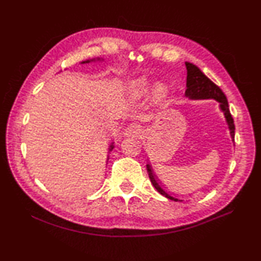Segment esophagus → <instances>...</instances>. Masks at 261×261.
I'll return each instance as SVG.
<instances>
[{
	"label": "esophagus",
	"instance_id": "esophagus-1",
	"mask_svg": "<svg viewBox=\"0 0 261 261\" xmlns=\"http://www.w3.org/2000/svg\"><path fill=\"white\" fill-rule=\"evenodd\" d=\"M141 133V128L138 124H130L124 130V137H137Z\"/></svg>",
	"mask_w": 261,
	"mask_h": 261
}]
</instances>
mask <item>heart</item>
<instances>
[{"mask_svg":"<svg viewBox=\"0 0 261 261\" xmlns=\"http://www.w3.org/2000/svg\"><path fill=\"white\" fill-rule=\"evenodd\" d=\"M149 85H150L149 81L145 77H141V79H138V80L132 81L130 85V96L133 99H139L143 97L147 93V90H148ZM154 94L156 98H162L165 95L164 87L158 86L154 90Z\"/></svg>","mask_w":261,"mask_h":261,"instance_id":"1","label":"heart"}]
</instances>
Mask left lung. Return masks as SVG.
Returning a JSON list of instances; mask_svg holds the SVG:
<instances>
[{
	"label": "left lung",
	"mask_w": 261,
	"mask_h": 261,
	"mask_svg": "<svg viewBox=\"0 0 261 261\" xmlns=\"http://www.w3.org/2000/svg\"><path fill=\"white\" fill-rule=\"evenodd\" d=\"M187 66V89H186V96L189 99L192 100H201V99H214L220 102V108L224 112V115L226 118V121L228 123V128L230 130V135L232 141L234 140V123L233 118L230 114V111L228 108L227 98H226L225 94L222 92V89L214 84L210 79L203 73L199 68L193 64L186 62ZM147 172H148V176L150 178V181L152 186L156 189L159 193L162 194L163 196L167 197L168 199L172 200H179L178 198H175L167 194L166 192L159 185L158 180L152 173L151 166L147 164Z\"/></svg>",
	"instance_id": "left-lung-1"
}]
</instances>
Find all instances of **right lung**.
<instances>
[{
	"label": "right lung",
	"mask_w": 261,
	"mask_h": 261,
	"mask_svg": "<svg viewBox=\"0 0 261 261\" xmlns=\"http://www.w3.org/2000/svg\"><path fill=\"white\" fill-rule=\"evenodd\" d=\"M98 60H99V59H98ZM92 61H95V60H90V61H89V60H88V61H85V62H82V64H85V63H89V62H92ZM113 148H114V146H113V143H112V145H111V146H110V148H109V150H110V151H111V150H112V149H113Z\"/></svg>",
	"instance_id": "1"
}]
</instances>
